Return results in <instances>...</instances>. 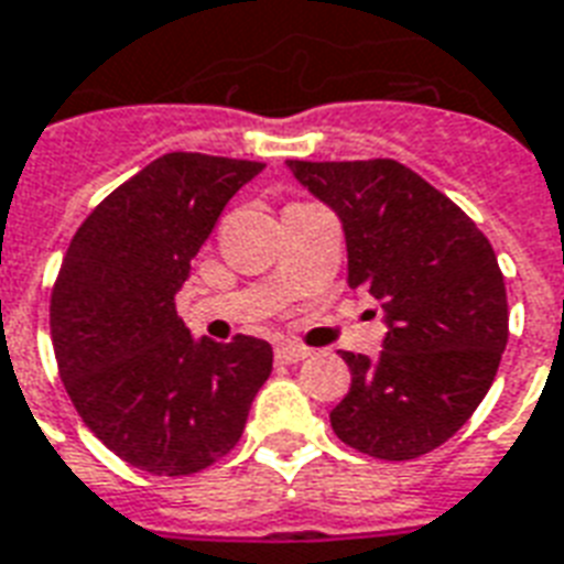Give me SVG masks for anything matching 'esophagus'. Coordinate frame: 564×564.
<instances>
[{
  "label": "esophagus",
  "mask_w": 564,
  "mask_h": 564,
  "mask_svg": "<svg viewBox=\"0 0 564 564\" xmlns=\"http://www.w3.org/2000/svg\"><path fill=\"white\" fill-rule=\"evenodd\" d=\"M311 358V349L307 346H295V343H283L278 346V360L281 364H299V360Z\"/></svg>",
  "instance_id": "1"
}]
</instances>
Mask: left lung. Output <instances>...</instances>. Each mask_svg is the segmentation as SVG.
<instances>
[{"label":"left lung","mask_w":564,"mask_h":564,"mask_svg":"<svg viewBox=\"0 0 564 564\" xmlns=\"http://www.w3.org/2000/svg\"><path fill=\"white\" fill-rule=\"evenodd\" d=\"M339 215L349 286L381 301L384 349L343 351L346 399L334 435L358 453L408 462L462 429L488 393L509 339V301L488 236L397 159L286 162Z\"/></svg>","instance_id":"left-lung-1"}]
</instances>
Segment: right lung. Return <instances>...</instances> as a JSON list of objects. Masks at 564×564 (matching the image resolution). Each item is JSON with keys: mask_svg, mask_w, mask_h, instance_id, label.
Listing matches in <instances>:
<instances>
[{"mask_svg": "<svg viewBox=\"0 0 564 564\" xmlns=\"http://www.w3.org/2000/svg\"><path fill=\"white\" fill-rule=\"evenodd\" d=\"M263 162L165 153L79 225L50 299L64 390L111 453L156 476H192L242 437L272 346L192 339L174 295L218 215Z\"/></svg>", "mask_w": 564, "mask_h": 564, "instance_id": "right-lung-1", "label": "right lung"}]
</instances>
